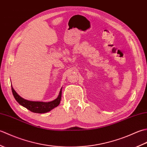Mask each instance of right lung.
<instances>
[{"label":"right lung","instance_id":"1","mask_svg":"<svg viewBox=\"0 0 147 147\" xmlns=\"http://www.w3.org/2000/svg\"><path fill=\"white\" fill-rule=\"evenodd\" d=\"M11 89L14 98L16 99L19 104L23 106L29 111H32L35 113H45L51 111L52 109L57 107V106L60 104L61 100V95H62V88L61 89V91L59 92V95L58 97L55 99L54 100L49 102H33V101H29L23 98L19 95L18 93L16 92L14 88H12L11 85Z\"/></svg>","mask_w":147,"mask_h":147}]
</instances>
